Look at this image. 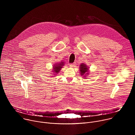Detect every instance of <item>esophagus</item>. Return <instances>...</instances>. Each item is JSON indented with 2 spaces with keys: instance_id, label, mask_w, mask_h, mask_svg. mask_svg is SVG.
I'll return each instance as SVG.
<instances>
[{
  "instance_id": "1",
  "label": "esophagus",
  "mask_w": 135,
  "mask_h": 135,
  "mask_svg": "<svg viewBox=\"0 0 135 135\" xmlns=\"http://www.w3.org/2000/svg\"><path fill=\"white\" fill-rule=\"evenodd\" d=\"M69 66L70 67H75L76 66V62H74L73 64H70L69 65Z\"/></svg>"
}]
</instances>
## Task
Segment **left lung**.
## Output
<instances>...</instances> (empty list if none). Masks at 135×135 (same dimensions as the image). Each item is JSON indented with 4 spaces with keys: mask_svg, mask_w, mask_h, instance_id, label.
<instances>
[{
    "mask_svg": "<svg viewBox=\"0 0 135 135\" xmlns=\"http://www.w3.org/2000/svg\"><path fill=\"white\" fill-rule=\"evenodd\" d=\"M80 71L81 76H84L85 78H86V76H87L89 73V67L85 64L82 63L80 66Z\"/></svg>",
    "mask_w": 135,
    "mask_h": 135,
    "instance_id": "obj_1",
    "label": "left lung"
}]
</instances>
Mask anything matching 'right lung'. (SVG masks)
<instances>
[{"label": "right lung", "mask_w": 135, "mask_h": 135, "mask_svg": "<svg viewBox=\"0 0 135 135\" xmlns=\"http://www.w3.org/2000/svg\"><path fill=\"white\" fill-rule=\"evenodd\" d=\"M64 65V62L63 61H61L59 63H56L53 66V70H52V72H53V74L54 75V76H56L57 74H58L61 69L62 68V67ZM53 74V73H52Z\"/></svg>", "instance_id": "1"}]
</instances>
